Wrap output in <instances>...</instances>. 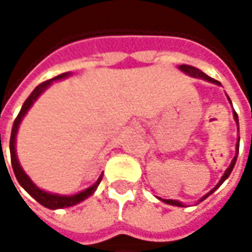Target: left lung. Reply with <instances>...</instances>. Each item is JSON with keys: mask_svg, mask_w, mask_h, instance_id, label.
<instances>
[{"mask_svg": "<svg viewBox=\"0 0 252 252\" xmlns=\"http://www.w3.org/2000/svg\"><path fill=\"white\" fill-rule=\"evenodd\" d=\"M179 70L182 71V73L188 74L189 77H193V78H200V80H205V81H208V83H212V84H216V85H221V84L219 83V81H216V80H213V78H210L209 75H206V74L203 73V71H200L199 68H196V67H192V65H187V64H181L178 67ZM228 102L231 103V101H230V98L227 96ZM233 106V105H231ZM233 118H234V121H236V125H237V131H240V127H238V116L237 113H236V111H233ZM238 149H240V136H237V143H236V156H234V158L231 160V162H230V165L227 167V169L224 171V174L221 175V178H220V181H219L218 184H216V187L212 189V190H209L206 195H203L202 198L199 199L198 203H200L202 200H205V199L208 198L209 195H212L216 189L226 181V179L228 178V175L231 174V171H233V168H234V165H236V161H237V156H238ZM157 199H160V200H162L164 203H167V205H172V206H178V208H185V205L182 203V202H179V200H174V199H162V198H158L157 196ZM196 203V205H198Z\"/></svg>", "mask_w": 252, "mask_h": 252, "instance_id": "1", "label": "left lung"}]
</instances>
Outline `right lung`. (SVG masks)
Listing matches in <instances>:
<instances>
[{
    "label": "right lung",
    "instance_id": "add662e5",
    "mask_svg": "<svg viewBox=\"0 0 252 252\" xmlns=\"http://www.w3.org/2000/svg\"><path fill=\"white\" fill-rule=\"evenodd\" d=\"M71 73H64L54 77L49 81H44V83L39 84L36 88H34L32 94L28 96V99L25 101V103L21 108V112L18 113L16 119L14 122V126H12V131H11V140H9V151H11V164H12V169H14V174L19 185L32 196L33 199H36L42 206L47 209H52V210H56V209H64V208H70V206H74L80 202H83L87 198H90L92 193L96 190L99 182L102 181V177H103V172L99 175V178L96 179V182L91 185L90 188L84 189L78 193H74V195H59V193H52V192H47L44 189H40L36 184H34L32 179L29 178V175L26 174L22 168V165L19 164V160H18V156H16V134H18V129H19V125L21 122L25 118V115L28 113V111L32 108L36 99L43 94L52 84L53 81H59V80H64L67 77H70Z\"/></svg>",
    "mask_w": 252,
    "mask_h": 252
}]
</instances>
